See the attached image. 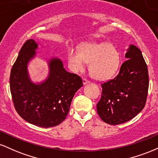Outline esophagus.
<instances>
[{"mask_svg":"<svg viewBox=\"0 0 158 158\" xmlns=\"http://www.w3.org/2000/svg\"><path fill=\"white\" fill-rule=\"evenodd\" d=\"M82 82H83V84H84V85H86V84H88V83H89L90 81L88 80V79H85V78H83V79H82Z\"/></svg>","mask_w":158,"mask_h":158,"instance_id":"34e87169","label":"esophagus"}]
</instances>
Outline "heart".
Instances as JSON below:
<instances>
[{
  "label": "heart",
  "instance_id": "heart-1",
  "mask_svg": "<svg viewBox=\"0 0 158 158\" xmlns=\"http://www.w3.org/2000/svg\"><path fill=\"white\" fill-rule=\"evenodd\" d=\"M69 66L73 72H79L89 63V71L92 77L99 80L111 78L118 70L120 53L117 47L110 43H85L79 50L69 48Z\"/></svg>",
  "mask_w": 158,
  "mask_h": 158
}]
</instances>
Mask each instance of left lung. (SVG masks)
Returning a JSON list of instances; mask_svg holds the SVG:
<instances>
[{
  "instance_id": "1",
  "label": "left lung",
  "mask_w": 158,
  "mask_h": 158,
  "mask_svg": "<svg viewBox=\"0 0 158 158\" xmlns=\"http://www.w3.org/2000/svg\"><path fill=\"white\" fill-rule=\"evenodd\" d=\"M126 58L118 75L101 85L102 90L97 105V113L102 121L110 125L130 120L146 105L148 73L142 52L135 45H130Z\"/></svg>"
}]
</instances>
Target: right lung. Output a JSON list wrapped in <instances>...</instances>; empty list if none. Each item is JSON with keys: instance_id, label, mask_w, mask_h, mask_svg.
I'll use <instances>...</instances> for the list:
<instances>
[{"instance_id": "1", "label": "right lung", "mask_w": 158, "mask_h": 158, "mask_svg": "<svg viewBox=\"0 0 158 158\" xmlns=\"http://www.w3.org/2000/svg\"><path fill=\"white\" fill-rule=\"evenodd\" d=\"M37 48L33 39L23 44L11 70L10 91L16 111L24 120L50 128L64 120L74 94L83 83L79 76L67 71L58 58L48 61L49 75L44 81L32 82L27 64L35 57Z\"/></svg>"}]
</instances>
